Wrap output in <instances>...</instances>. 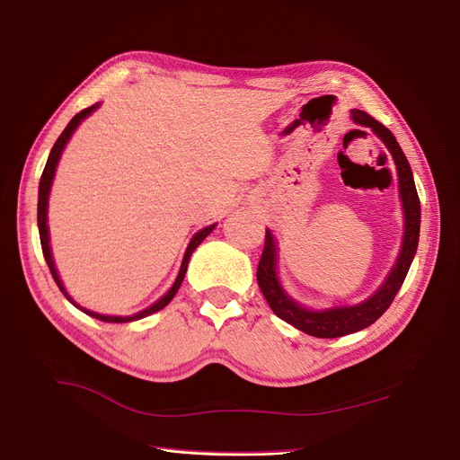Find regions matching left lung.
<instances>
[{
  "mask_svg": "<svg viewBox=\"0 0 460 460\" xmlns=\"http://www.w3.org/2000/svg\"><path fill=\"white\" fill-rule=\"evenodd\" d=\"M351 118L355 124L373 129L384 141V145L388 146V151L395 160V168L399 175V195H402L403 210H405L403 246H402V252H399V258L394 265L390 277L386 279V283L380 287V290L375 296H370L368 300L349 307L311 311L296 304L292 298H288L287 292L280 288L277 273H275V261H277L275 241H273L271 231H265V244H263V252H261L258 273H256L260 290L263 292L265 300H268L270 307L273 309V314L279 319H283L298 331L317 338H338L344 334L358 332L361 329H367L368 324H373L384 311L390 307L397 290L402 288L407 271L411 268V261L414 254H417V246H419L420 200H419L417 187H414L411 166L402 151V146H399L394 133L386 126H382L365 111H351Z\"/></svg>",
  "mask_w": 460,
  "mask_h": 460,
  "instance_id": "obj_1",
  "label": "left lung"
}]
</instances>
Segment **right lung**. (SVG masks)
I'll list each match as a JSON object with an SVG mask.
<instances>
[{
    "instance_id": "obj_1",
    "label": "right lung",
    "mask_w": 460,
    "mask_h": 460,
    "mask_svg": "<svg viewBox=\"0 0 460 460\" xmlns=\"http://www.w3.org/2000/svg\"><path fill=\"white\" fill-rule=\"evenodd\" d=\"M95 109H97V105H93V107H87V109L80 111V112H78L76 116H74L72 120L68 122V126L65 128V131L61 133V136H58V139L55 141L53 149H51V153H49L48 164H46V168H43L41 180H40V192H38V229H40V241H41V252H43V258H46V261H48V265H49V271H51V275H53V279H55L57 287L61 288V292L65 294V298H66L68 302H72V304L76 305V307H80V305H78L76 302H74V300L70 298V296H68V292L65 290V287H63V283H61V279H58V273H57V270H55L53 258H51L49 233H48V199H49V189H51V181H53V175H55L57 162H58V158H61V153H63V149H65V145L68 143V139H70V136H72V131L76 129V128H78V124L84 120V118H85V116H90ZM214 227H216V226H208V227H206V229H200L195 236H192V241L189 243L187 252H185V258H183V263H181L180 275H177L173 287H172L164 296H162V298H160L156 304H153L151 307H146V309L139 311V314H136V315H129V317L99 315V314H93V311H90V309H84V307H80V309L84 311V314L92 315V317H95V319H99V321H107V323H129V321H137V319H143V317L151 315V314H156V311H160L162 307H166V305L172 302V298L175 296V292L180 290V287H181V283H183V277H185V273H187V265H189L190 254H192V252H195V248H197V246L206 239V236H208V234L212 233V229H214Z\"/></svg>"
}]
</instances>
